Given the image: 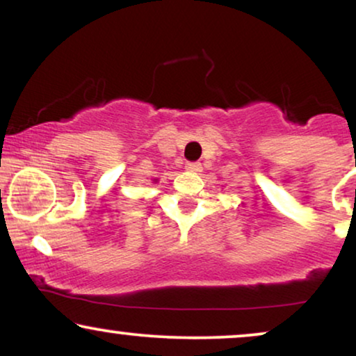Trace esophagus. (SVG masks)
Here are the masks:
<instances>
[{
  "mask_svg": "<svg viewBox=\"0 0 356 356\" xmlns=\"http://www.w3.org/2000/svg\"><path fill=\"white\" fill-rule=\"evenodd\" d=\"M186 170L191 173H199L202 170V165L199 162H189L186 163Z\"/></svg>",
  "mask_w": 356,
  "mask_h": 356,
  "instance_id": "1",
  "label": "esophagus"
}]
</instances>
